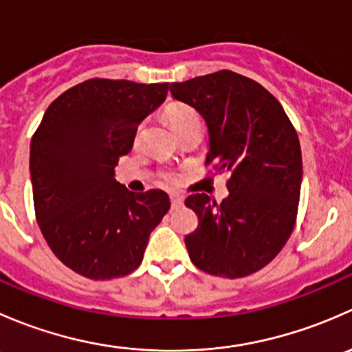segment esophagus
Segmentation results:
<instances>
[{
  "mask_svg": "<svg viewBox=\"0 0 352 352\" xmlns=\"http://www.w3.org/2000/svg\"><path fill=\"white\" fill-rule=\"evenodd\" d=\"M170 202H172V208H179L184 204V197L179 194H170Z\"/></svg>",
  "mask_w": 352,
  "mask_h": 352,
  "instance_id": "34e87169",
  "label": "esophagus"
}]
</instances>
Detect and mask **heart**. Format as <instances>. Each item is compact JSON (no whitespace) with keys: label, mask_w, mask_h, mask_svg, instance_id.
<instances>
[{"label":"heart","mask_w":352,"mask_h":352,"mask_svg":"<svg viewBox=\"0 0 352 352\" xmlns=\"http://www.w3.org/2000/svg\"><path fill=\"white\" fill-rule=\"evenodd\" d=\"M165 117L177 134L182 133V131L187 129V127L201 124L197 110L190 107V105L180 104V102H172V104L166 105ZM163 180H165V182L173 184L177 182V175L173 172H165L163 173Z\"/></svg>","instance_id":"obj_1"}]
</instances>
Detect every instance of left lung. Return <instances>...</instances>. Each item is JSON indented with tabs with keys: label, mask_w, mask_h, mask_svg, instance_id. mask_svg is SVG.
Instances as JSON below:
<instances>
[{
	"label": "left lung",
	"mask_w": 352,
	"mask_h": 352,
	"mask_svg": "<svg viewBox=\"0 0 352 352\" xmlns=\"http://www.w3.org/2000/svg\"><path fill=\"white\" fill-rule=\"evenodd\" d=\"M170 91L206 119V166L230 173L221 204L208 194L186 199L199 218L186 236L190 261L219 278L254 274L281 252L296 223L303 175L296 129L274 95L235 71L172 83Z\"/></svg>",
	"instance_id": "left-lung-1"
}]
</instances>
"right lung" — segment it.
<instances>
[{
    "label": "right lung",
    "mask_w": 352,
    "mask_h": 352,
    "mask_svg": "<svg viewBox=\"0 0 352 352\" xmlns=\"http://www.w3.org/2000/svg\"><path fill=\"white\" fill-rule=\"evenodd\" d=\"M166 91L168 83L91 78L59 95L32 136L35 218L56 257L83 278L131 274L170 209L163 190L136 194L113 179Z\"/></svg>",
    "instance_id": "obj_1"
}]
</instances>
